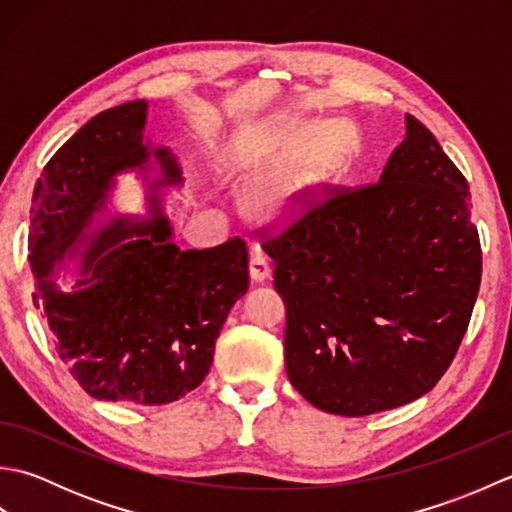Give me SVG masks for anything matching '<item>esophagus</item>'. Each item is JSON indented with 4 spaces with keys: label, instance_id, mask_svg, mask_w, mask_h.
<instances>
[{
    "label": "esophagus",
    "instance_id": "1",
    "mask_svg": "<svg viewBox=\"0 0 512 512\" xmlns=\"http://www.w3.org/2000/svg\"><path fill=\"white\" fill-rule=\"evenodd\" d=\"M270 275V259L264 250H253L250 255V279L253 281H264Z\"/></svg>",
    "mask_w": 512,
    "mask_h": 512
}]
</instances>
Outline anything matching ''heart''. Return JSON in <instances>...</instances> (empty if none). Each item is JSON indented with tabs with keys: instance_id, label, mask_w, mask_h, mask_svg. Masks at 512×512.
Listing matches in <instances>:
<instances>
[{
	"instance_id": "obj_1",
	"label": "heart",
	"mask_w": 512,
	"mask_h": 512,
	"mask_svg": "<svg viewBox=\"0 0 512 512\" xmlns=\"http://www.w3.org/2000/svg\"><path fill=\"white\" fill-rule=\"evenodd\" d=\"M352 143V129L330 121L310 132V123L288 118L250 138L237 160L248 191V209L259 217H281L312 187L339 167Z\"/></svg>"
}]
</instances>
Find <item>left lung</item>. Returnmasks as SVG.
I'll return each instance as SVG.
<instances>
[{
	"label": "left lung",
	"mask_w": 512,
	"mask_h": 512,
	"mask_svg": "<svg viewBox=\"0 0 512 512\" xmlns=\"http://www.w3.org/2000/svg\"><path fill=\"white\" fill-rule=\"evenodd\" d=\"M469 209L462 171L407 116L378 182L323 184L284 226L259 228L286 303L288 378L310 405L358 418L438 385L482 279Z\"/></svg>",
	"instance_id": "obj_1"
}]
</instances>
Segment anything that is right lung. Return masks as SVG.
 Returning <instances> with one entry per match:
<instances>
[{
  "label": "right lung",
  "mask_w": 512,
  "mask_h": 512,
  "mask_svg": "<svg viewBox=\"0 0 512 512\" xmlns=\"http://www.w3.org/2000/svg\"><path fill=\"white\" fill-rule=\"evenodd\" d=\"M145 110V101H132L96 114L48 160L32 195L28 259L39 279L32 301L46 310L76 383L99 400L158 407L209 374L215 339L248 290L244 239L180 250L162 215L136 231L116 220L90 239L74 292L46 279L85 242L116 173L147 162ZM156 158L169 184L182 180L167 149ZM132 232L150 237L120 241Z\"/></svg>",
  "instance_id": "obj_1"
}]
</instances>
